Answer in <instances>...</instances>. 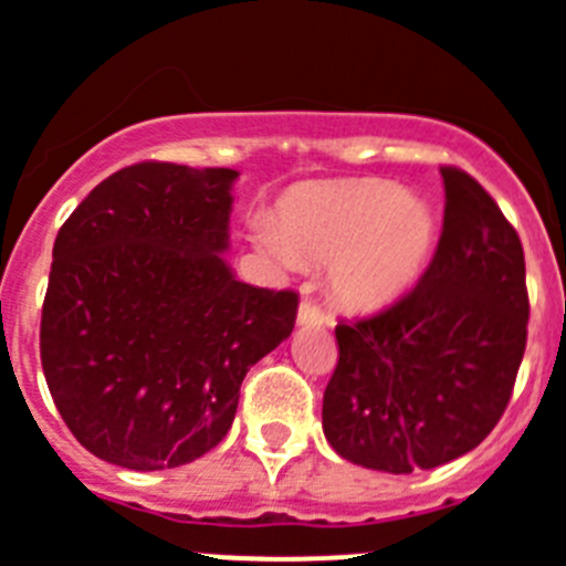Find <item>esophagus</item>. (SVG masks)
Returning <instances> with one entry per match:
<instances>
[{"label":"esophagus","instance_id":"obj_1","mask_svg":"<svg viewBox=\"0 0 566 566\" xmlns=\"http://www.w3.org/2000/svg\"><path fill=\"white\" fill-rule=\"evenodd\" d=\"M321 323H328L326 312L321 310L312 301H301L298 304V326H321Z\"/></svg>","mask_w":566,"mask_h":566}]
</instances>
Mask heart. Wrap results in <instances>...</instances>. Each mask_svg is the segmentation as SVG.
<instances>
[{
  "label": "heart",
  "instance_id": "1",
  "mask_svg": "<svg viewBox=\"0 0 566 566\" xmlns=\"http://www.w3.org/2000/svg\"><path fill=\"white\" fill-rule=\"evenodd\" d=\"M251 232L276 265H328L339 304L376 310L422 276L437 218L426 201L387 179H356L293 196L279 210V223L260 218Z\"/></svg>",
  "mask_w": 566,
  "mask_h": 566
}]
</instances>
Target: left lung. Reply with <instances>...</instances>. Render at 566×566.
<instances>
[{
	"label": "left lung",
	"instance_id": "1",
	"mask_svg": "<svg viewBox=\"0 0 566 566\" xmlns=\"http://www.w3.org/2000/svg\"><path fill=\"white\" fill-rule=\"evenodd\" d=\"M446 218L417 287L334 328L323 434L348 462L411 473L453 462L506 411L528 337L523 243L470 174L440 168Z\"/></svg>",
	"mask_w": 566,
	"mask_h": 566
}]
</instances>
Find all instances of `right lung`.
I'll return each instance as SVG.
<instances>
[{"label": "right lung", "mask_w": 566, "mask_h": 566, "mask_svg": "<svg viewBox=\"0 0 566 566\" xmlns=\"http://www.w3.org/2000/svg\"><path fill=\"white\" fill-rule=\"evenodd\" d=\"M232 168L137 163L60 227L41 365L60 417L93 457L179 468L232 429L251 365L290 337L293 290L240 282L229 249Z\"/></svg>", "instance_id": "right-lung-1"}]
</instances>
